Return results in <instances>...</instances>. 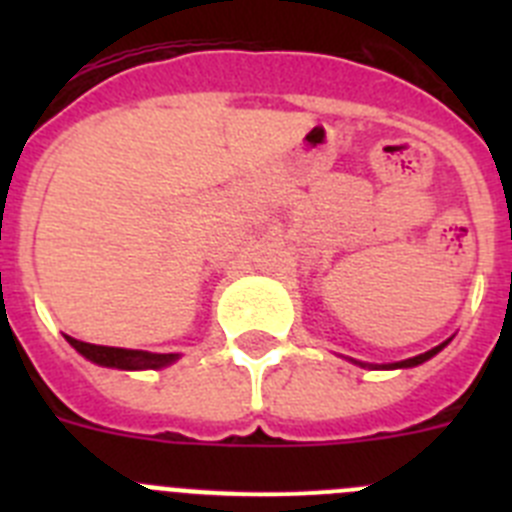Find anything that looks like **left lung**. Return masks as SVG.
Segmentation results:
<instances>
[{
  "instance_id": "obj_1",
  "label": "left lung",
  "mask_w": 512,
  "mask_h": 512,
  "mask_svg": "<svg viewBox=\"0 0 512 512\" xmlns=\"http://www.w3.org/2000/svg\"><path fill=\"white\" fill-rule=\"evenodd\" d=\"M443 346H446V343H441V346L431 348V351H425V354H420V356H413V359L397 361V364H392L390 369H402V366H418V364H423V361H428V359H431V356H436Z\"/></svg>"
}]
</instances>
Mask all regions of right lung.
Masks as SVG:
<instances>
[{"mask_svg": "<svg viewBox=\"0 0 512 512\" xmlns=\"http://www.w3.org/2000/svg\"><path fill=\"white\" fill-rule=\"evenodd\" d=\"M66 338H69V343L81 356H87L89 361H94L99 366H115V369H161V366L176 361V354H148V351H133V348L97 346V343L76 341L71 336Z\"/></svg>", "mask_w": 512, "mask_h": 512, "instance_id": "obj_1", "label": "right lung"}]
</instances>
